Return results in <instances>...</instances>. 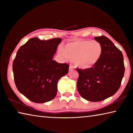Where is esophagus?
<instances>
[{
    "label": "esophagus",
    "mask_w": 133,
    "mask_h": 133,
    "mask_svg": "<svg viewBox=\"0 0 133 133\" xmlns=\"http://www.w3.org/2000/svg\"><path fill=\"white\" fill-rule=\"evenodd\" d=\"M74 68H75V67H74L73 66H71V65H70V66H69V71L73 70L74 69Z\"/></svg>",
    "instance_id": "obj_1"
}]
</instances>
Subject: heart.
I'll return each instance as SVG.
<instances>
[{"label": "heart", "mask_w": 133, "mask_h": 133, "mask_svg": "<svg viewBox=\"0 0 133 133\" xmlns=\"http://www.w3.org/2000/svg\"><path fill=\"white\" fill-rule=\"evenodd\" d=\"M58 52L66 59L75 62L80 68L88 69L100 59L103 48L100 43L94 40H78L67 44L64 49H58Z\"/></svg>", "instance_id": "1"}]
</instances>
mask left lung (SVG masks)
I'll return each mask as SVG.
<instances>
[{"label":"left lung","mask_w":133,"mask_h":133,"mask_svg":"<svg viewBox=\"0 0 133 133\" xmlns=\"http://www.w3.org/2000/svg\"><path fill=\"white\" fill-rule=\"evenodd\" d=\"M94 39L102 44L99 61L91 67L76 69L78 73L77 87L80 95L93 102H100L118 91L124 74L123 55L109 38L101 36Z\"/></svg>","instance_id":"1"}]
</instances>
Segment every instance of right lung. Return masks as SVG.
<instances>
[{"label": "right lung", "mask_w": 133, "mask_h": 133, "mask_svg": "<svg viewBox=\"0 0 133 133\" xmlns=\"http://www.w3.org/2000/svg\"><path fill=\"white\" fill-rule=\"evenodd\" d=\"M62 39H29L19 49L13 62L15 83L20 93L36 103L55 97L57 83L68 73L69 65L53 60Z\"/></svg>", "instance_id": "1"}]
</instances>
